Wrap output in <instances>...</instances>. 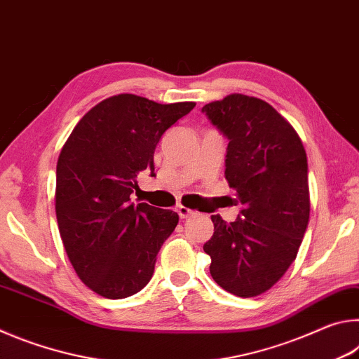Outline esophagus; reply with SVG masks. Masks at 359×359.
I'll use <instances>...</instances> for the list:
<instances>
[{"label": "esophagus", "instance_id": "obj_1", "mask_svg": "<svg viewBox=\"0 0 359 359\" xmlns=\"http://www.w3.org/2000/svg\"><path fill=\"white\" fill-rule=\"evenodd\" d=\"M177 214H179L180 218H190V217H193L194 214H196V212L191 210V209H188V208H184V205H179Z\"/></svg>", "mask_w": 359, "mask_h": 359}]
</instances>
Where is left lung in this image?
<instances>
[{
	"instance_id": "1",
	"label": "left lung",
	"mask_w": 359,
	"mask_h": 359,
	"mask_svg": "<svg viewBox=\"0 0 359 359\" xmlns=\"http://www.w3.org/2000/svg\"><path fill=\"white\" fill-rule=\"evenodd\" d=\"M228 139L224 177L239 217L212 215L204 244L210 276L228 293L253 297L280 280L293 263L311 212L307 155L299 136L266 101L229 95L203 107Z\"/></svg>"
}]
</instances>
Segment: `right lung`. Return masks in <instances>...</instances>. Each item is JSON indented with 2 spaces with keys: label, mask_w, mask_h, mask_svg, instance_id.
Returning a JSON list of instances; mask_svg holds the SVG:
<instances>
[{
  "label": "right lung",
  "mask_w": 359,
  "mask_h": 359,
  "mask_svg": "<svg viewBox=\"0 0 359 359\" xmlns=\"http://www.w3.org/2000/svg\"><path fill=\"white\" fill-rule=\"evenodd\" d=\"M196 106L158 104L117 95L83 115L60 151L55 210L72 267L107 299L136 294L150 282L156 255L179 223L172 210L131 203L139 172L155 175L165 131Z\"/></svg>",
  "instance_id": "1"
}]
</instances>
